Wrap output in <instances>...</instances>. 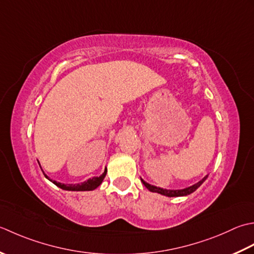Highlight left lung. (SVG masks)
Here are the masks:
<instances>
[{
    "instance_id": "1",
    "label": "left lung",
    "mask_w": 254,
    "mask_h": 254,
    "mask_svg": "<svg viewBox=\"0 0 254 254\" xmlns=\"http://www.w3.org/2000/svg\"><path fill=\"white\" fill-rule=\"evenodd\" d=\"M207 177H208V175H206V177L203 180H200L199 182H197L196 184L190 186V188L183 189V190H165V189L163 190L161 188H157V186H154V185H150L149 183L144 182L142 179H141V182L150 190V192L159 193V194H161V195L168 196V197H178V196H186V195H190V194H192L193 192H195V190H197L199 186L205 182V180L207 179Z\"/></svg>"
}]
</instances>
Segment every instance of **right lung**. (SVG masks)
Listing matches in <instances>:
<instances>
[{"instance_id": "add662e5", "label": "right lung", "mask_w": 254, "mask_h": 254, "mask_svg": "<svg viewBox=\"0 0 254 254\" xmlns=\"http://www.w3.org/2000/svg\"><path fill=\"white\" fill-rule=\"evenodd\" d=\"M39 167H40V164H39ZM41 171H43V170H41ZM106 173H107V170L105 169L104 173L100 175V177H94L92 179H89L87 181H85V182H82L80 184H62V183H59V182H56V181L50 180L47 177V175H46L45 173L44 174H45V177L50 181V182H53L55 185H57L58 188H60L62 190H95L96 188H98V186L101 185V183L103 182V180H104V178H105Z\"/></svg>"}]
</instances>
